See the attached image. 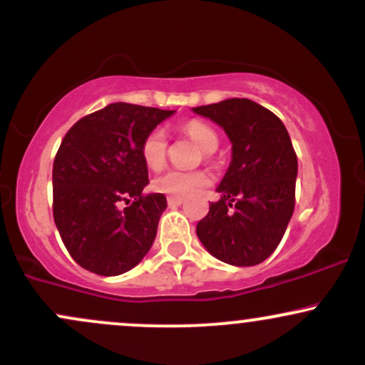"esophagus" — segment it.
Wrapping results in <instances>:
<instances>
[{
	"label": "esophagus",
	"instance_id": "esophagus-1",
	"mask_svg": "<svg viewBox=\"0 0 365 365\" xmlns=\"http://www.w3.org/2000/svg\"><path fill=\"white\" fill-rule=\"evenodd\" d=\"M183 199L182 197H168V206L175 207V206H182Z\"/></svg>",
	"mask_w": 365,
	"mask_h": 365
}]
</instances>
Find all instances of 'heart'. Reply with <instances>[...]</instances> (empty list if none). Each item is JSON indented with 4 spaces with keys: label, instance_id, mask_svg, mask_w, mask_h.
Here are the masks:
<instances>
[{
    "label": "heart",
    "instance_id": "1",
    "mask_svg": "<svg viewBox=\"0 0 365 365\" xmlns=\"http://www.w3.org/2000/svg\"><path fill=\"white\" fill-rule=\"evenodd\" d=\"M183 132L192 137L197 144L202 148L206 154L215 153L220 145V135L211 125L199 120H190L183 125ZM140 156L144 165L149 170L159 171L165 168L166 159H168V135L165 128H153L144 137L140 144ZM211 183V177L206 171H180L170 170L165 175L158 177L153 182V188L159 194H166L170 197H188L195 194L200 188L207 187Z\"/></svg>",
    "mask_w": 365,
    "mask_h": 365
}]
</instances>
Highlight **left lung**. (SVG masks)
Segmentation results:
<instances>
[{
    "instance_id": "left-lung-1",
    "label": "left lung",
    "mask_w": 365,
    "mask_h": 365,
    "mask_svg": "<svg viewBox=\"0 0 365 365\" xmlns=\"http://www.w3.org/2000/svg\"><path fill=\"white\" fill-rule=\"evenodd\" d=\"M216 121L232 140V165L221 199L209 204L197 237L216 259L232 266L266 261L284 235L295 209L297 154L283 121L245 98L194 108Z\"/></svg>"
}]
</instances>
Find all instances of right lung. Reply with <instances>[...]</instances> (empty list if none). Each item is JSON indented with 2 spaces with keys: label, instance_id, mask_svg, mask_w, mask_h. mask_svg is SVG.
<instances>
[{
  "label": "right lung",
  "instance_id": "right-lung-1",
  "mask_svg": "<svg viewBox=\"0 0 365 365\" xmlns=\"http://www.w3.org/2000/svg\"><path fill=\"white\" fill-rule=\"evenodd\" d=\"M173 111L113 103L66 132L53 163V217L73 261L101 276L127 273L156 238L166 209L149 183L140 144Z\"/></svg>",
  "mask_w": 365,
  "mask_h": 365
}]
</instances>
